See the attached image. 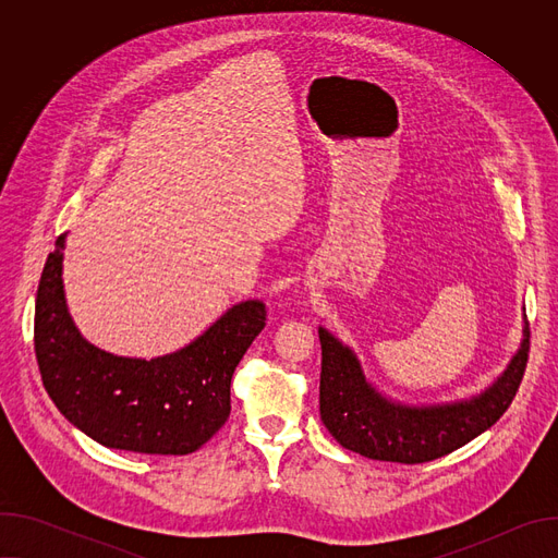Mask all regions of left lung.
Listing matches in <instances>:
<instances>
[{
	"label": "left lung",
	"instance_id": "obj_1",
	"mask_svg": "<svg viewBox=\"0 0 558 558\" xmlns=\"http://www.w3.org/2000/svg\"><path fill=\"white\" fill-rule=\"evenodd\" d=\"M320 417L336 441L377 461L426 463L488 430L508 411L523 379L530 353V327L506 373L468 402L430 409L392 404L364 379L357 357L320 329Z\"/></svg>",
	"mask_w": 558,
	"mask_h": 558
}]
</instances>
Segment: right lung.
<instances>
[{
  "mask_svg": "<svg viewBox=\"0 0 558 558\" xmlns=\"http://www.w3.org/2000/svg\"><path fill=\"white\" fill-rule=\"evenodd\" d=\"M54 243L35 300V355L61 415L95 441L145 454H190L211 439L231 411V375L265 329L258 300L229 308L179 353L156 360L110 355L74 329Z\"/></svg>",
  "mask_w": 558,
  "mask_h": 558,
  "instance_id": "1",
  "label": "right lung"
}]
</instances>
